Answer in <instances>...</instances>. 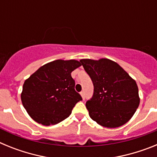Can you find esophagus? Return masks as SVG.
Masks as SVG:
<instances>
[{"label":"esophagus","mask_w":157,"mask_h":157,"mask_svg":"<svg viewBox=\"0 0 157 157\" xmlns=\"http://www.w3.org/2000/svg\"><path fill=\"white\" fill-rule=\"evenodd\" d=\"M80 94H81V96H82V99H83V100L85 99V94H84V92H83V91H82V92L80 93Z\"/></svg>","instance_id":"obj_1"}]
</instances>
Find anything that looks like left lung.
<instances>
[{
	"mask_svg": "<svg viewBox=\"0 0 157 157\" xmlns=\"http://www.w3.org/2000/svg\"><path fill=\"white\" fill-rule=\"evenodd\" d=\"M94 84V95L86 104L89 115L99 125L108 128L123 126L139 106L135 80L111 59L80 60Z\"/></svg>",
	"mask_w": 157,
	"mask_h": 157,
	"instance_id": "left-lung-1",
	"label": "left lung"
}]
</instances>
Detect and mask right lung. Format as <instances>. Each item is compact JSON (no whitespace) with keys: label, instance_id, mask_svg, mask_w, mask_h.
I'll return each mask as SVG.
<instances>
[{"label":"right lung","instance_id":"add662e5","mask_svg":"<svg viewBox=\"0 0 157 157\" xmlns=\"http://www.w3.org/2000/svg\"><path fill=\"white\" fill-rule=\"evenodd\" d=\"M80 66L75 59H56L41 66L26 79L21 101L34 121L55 125L70 116L75 105L82 100L71 77V72Z\"/></svg>","mask_w":157,"mask_h":157}]
</instances>
